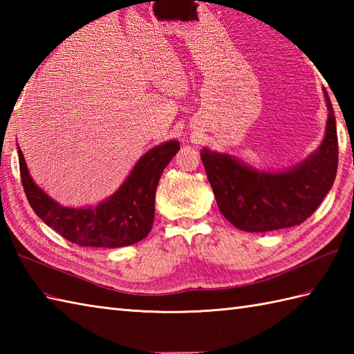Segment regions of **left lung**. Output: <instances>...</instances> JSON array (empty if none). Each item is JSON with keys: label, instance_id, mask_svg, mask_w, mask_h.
<instances>
[{"label": "left lung", "instance_id": "obj_1", "mask_svg": "<svg viewBox=\"0 0 354 354\" xmlns=\"http://www.w3.org/2000/svg\"><path fill=\"white\" fill-rule=\"evenodd\" d=\"M321 146L303 162L283 171H261L236 156L204 147V162L217 207L225 219L246 232L295 227L313 214L332 189L337 170V135L332 102Z\"/></svg>", "mask_w": 354, "mask_h": 354}]
</instances>
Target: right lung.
<instances>
[{
  "label": "right lung",
  "instance_id": "right-lung-1",
  "mask_svg": "<svg viewBox=\"0 0 354 354\" xmlns=\"http://www.w3.org/2000/svg\"><path fill=\"white\" fill-rule=\"evenodd\" d=\"M178 150L179 141L175 140L150 149L133 165L122 187L95 207L70 208L53 201L33 183L18 147L21 183L36 216L64 239L79 246L122 248L140 242L152 230L156 187Z\"/></svg>",
  "mask_w": 354,
  "mask_h": 354
}]
</instances>
